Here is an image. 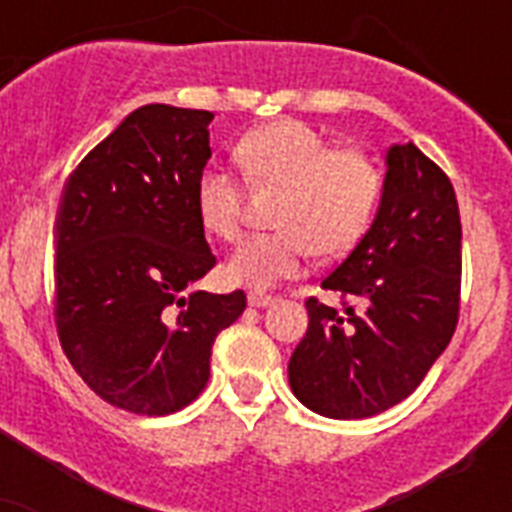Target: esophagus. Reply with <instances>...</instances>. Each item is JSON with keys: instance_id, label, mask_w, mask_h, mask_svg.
I'll return each instance as SVG.
<instances>
[{"instance_id": "esophagus-1", "label": "esophagus", "mask_w": 512, "mask_h": 512, "mask_svg": "<svg viewBox=\"0 0 512 512\" xmlns=\"http://www.w3.org/2000/svg\"><path fill=\"white\" fill-rule=\"evenodd\" d=\"M247 303L252 305V308H268V305L273 303V297L271 295H263V292H249Z\"/></svg>"}]
</instances>
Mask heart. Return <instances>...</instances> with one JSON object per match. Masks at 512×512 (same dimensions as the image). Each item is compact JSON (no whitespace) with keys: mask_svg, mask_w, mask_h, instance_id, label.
<instances>
[{"mask_svg":"<svg viewBox=\"0 0 512 512\" xmlns=\"http://www.w3.org/2000/svg\"><path fill=\"white\" fill-rule=\"evenodd\" d=\"M252 185L281 188L276 231L255 233L233 249L223 273L231 284L268 289L303 271L308 255L337 257L358 244L382 199V172L361 148H332L316 127L276 119L236 146ZM244 191L231 172L209 167L196 180V215L204 231L233 241Z\"/></svg>","mask_w":512,"mask_h":512,"instance_id":"obj_1","label":"heart"}]
</instances>
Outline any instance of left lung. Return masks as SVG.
<instances>
[{
	"mask_svg": "<svg viewBox=\"0 0 512 512\" xmlns=\"http://www.w3.org/2000/svg\"><path fill=\"white\" fill-rule=\"evenodd\" d=\"M385 164L372 228L321 281L345 313L308 297V332L289 358L292 393L332 420L401 404L460 319L462 225L452 183L414 143L390 146Z\"/></svg>",
	"mask_w": 512,
	"mask_h": 512,
	"instance_id": "obj_1",
	"label": "left lung"
}]
</instances>
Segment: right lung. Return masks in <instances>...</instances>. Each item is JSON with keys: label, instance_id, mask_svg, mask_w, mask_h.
<instances>
[{"label": "right lung", "instance_id": "obj_1", "mask_svg": "<svg viewBox=\"0 0 512 512\" xmlns=\"http://www.w3.org/2000/svg\"><path fill=\"white\" fill-rule=\"evenodd\" d=\"M215 114L151 103L71 172L55 220V327L111 406L162 417L209 380L215 337L247 295L191 292L215 265L196 215Z\"/></svg>", "mask_w": 512, "mask_h": 512}]
</instances>
